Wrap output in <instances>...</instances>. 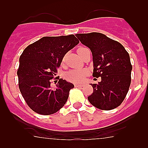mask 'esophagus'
I'll list each match as a JSON object with an SVG mask.
<instances>
[{
    "instance_id": "obj_1",
    "label": "esophagus",
    "mask_w": 148,
    "mask_h": 148,
    "mask_svg": "<svg viewBox=\"0 0 148 148\" xmlns=\"http://www.w3.org/2000/svg\"><path fill=\"white\" fill-rule=\"evenodd\" d=\"M74 86H75V87H82L84 86V84H74Z\"/></svg>"
}]
</instances>
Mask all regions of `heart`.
Returning <instances> with one entry per match:
<instances>
[{
    "label": "heart",
    "instance_id": "b5f03b06",
    "mask_svg": "<svg viewBox=\"0 0 148 148\" xmlns=\"http://www.w3.org/2000/svg\"><path fill=\"white\" fill-rule=\"evenodd\" d=\"M84 47L78 48V49H82ZM87 70H72L68 71L65 74V78L68 82L75 84H80L84 81V78L87 76Z\"/></svg>",
    "mask_w": 148,
    "mask_h": 148
}]
</instances>
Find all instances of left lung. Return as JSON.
Returning a JSON list of instances; mask_svg holds the SVG:
<instances>
[{"mask_svg":"<svg viewBox=\"0 0 148 148\" xmlns=\"http://www.w3.org/2000/svg\"><path fill=\"white\" fill-rule=\"evenodd\" d=\"M76 37L92 52V76L101 78L99 84H91L93 92L88 96L89 101L103 110L116 108L126 97L131 83L130 56L119 42L102 33L76 34Z\"/></svg>","mask_w":148,"mask_h":148,"instance_id":"1","label":"left lung"}]
</instances>
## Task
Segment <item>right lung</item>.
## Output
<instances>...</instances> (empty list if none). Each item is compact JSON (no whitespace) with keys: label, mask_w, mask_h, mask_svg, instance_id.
<instances>
[{"label":"right lung","mask_w":148,"mask_h":148,"mask_svg":"<svg viewBox=\"0 0 148 148\" xmlns=\"http://www.w3.org/2000/svg\"><path fill=\"white\" fill-rule=\"evenodd\" d=\"M79 43L74 35L43 37L25 48L20 56L18 86L27 105L40 115L58 112L67 101L69 92L74 87L62 78L56 90L51 88L64 56Z\"/></svg>","instance_id":"add662e5"}]
</instances>
